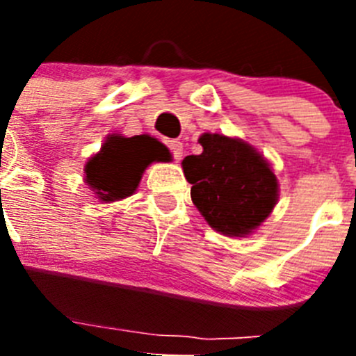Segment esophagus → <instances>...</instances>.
Returning <instances> with one entry per match:
<instances>
[{
	"instance_id": "esophagus-1",
	"label": "esophagus",
	"mask_w": 356,
	"mask_h": 356,
	"mask_svg": "<svg viewBox=\"0 0 356 356\" xmlns=\"http://www.w3.org/2000/svg\"><path fill=\"white\" fill-rule=\"evenodd\" d=\"M168 146L169 149H171L175 160H180L181 156H184V144H181L180 140H168Z\"/></svg>"
}]
</instances>
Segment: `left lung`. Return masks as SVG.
I'll return each instance as SVG.
<instances>
[{
    "mask_svg": "<svg viewBox=\"0 0 356 356\" xmlns=\"http://www.w3.org/2000/svg\"><path fill=\"white\" fill-rule=\"evenodd\" d=\"M201 155L181 162L191 197L205 221L226 237H246L278 201V180L253 146L221 134H203Z\"/></svg>",
    "mask_w": 356,
    "mask_h": 356,
    "instance_id": "obj_1",
    "label": "left lung"
}]
</instances>
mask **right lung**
I'll list each match as a JSON object with an SVG mask.
<instances>
[{"instance_id": "right-lung-1", "label": "right lung", "mask_w": 356, "mask_h": 356, "mask_svg": "<svg viewBox=\"0 0 356 356\" xmlns=\"http://www.w3.org/2000/svg\"><path fill=\"white\" fill-rule=\"evenodd\" d=\"M169 149L149 135H108L102 149L85 163V184L103 203L124 200L139 187L151 162L169 160Z\"/></svg>"}]
</instances>
